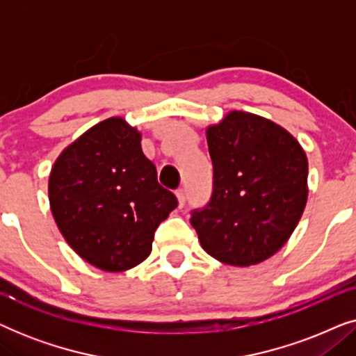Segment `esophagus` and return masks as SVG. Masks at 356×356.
<instances>
[{"mask_svg":"<svg viewBox=\"0 0 356 356\" xmlns=\"http://www.w3.org/2000/svg\"><path fill=\"white\" fill-rule=\"evenodd\" d=\"M177 199H178V206L179 207H183L184 206V201H186V193H184V189L183 188H179V189H177Z\"/></svg>","mask_w":356,"mask_h":356,"instance_id":"esophagus-1","label":"esophagus"}]
</instances>
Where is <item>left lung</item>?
Listing matches in <instances>:
<instances>
[{
	"instance_id": "8db88e82",
	"label": "left lung",
	"mask_w": 356,
	"mask_h": 356,
	"mask_svg": "<svg viewBox=\"0 0 356 356\" xmlns=\"http://www.w3.org/2000/svg\"><path fill=\"white\" fill-rule=\"evenodd\" d=\"M206 138L213 191L191 225L217 261L259 264L289 241L303 216L308 157L285 128L248 111H228L207 126Z\"/></svg>"
}]
</instances>
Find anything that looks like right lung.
<instances>
[{"label":"right lung","mask_w":356,"mask_h":356,"mask_svg":"<svg viewBox=\"0 0 356 356\" xmlns=\"http://www.w3.org/2000/svg\"><path fill=\"white\" fill-rule=\"evenodd\" d=\"M48 199L67 245L106 272L147 259L155 230L178 206L159 184L140 133L120 116L92 126L63 150L50 172Z\"/></svg>","instance_id":"right-lung-1"}]
</instances>
